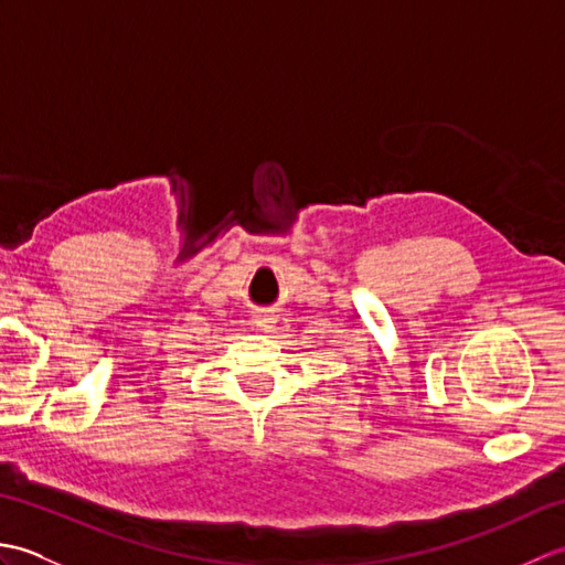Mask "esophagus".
<instances>
[{"label": "esophagus", "instance_id": "34e87169", "mask_svg": "<svg viewBox=\"0 0 565 565\" xmlns=\"http://www.w3.org/2000/svg\"><path fill=\"white\" fill-rule=\"evenodd\" d=\"M259 326H262V320H259Z\"/></svg>", "mask_w": 565, "mask_h": 565}]
</instances>
